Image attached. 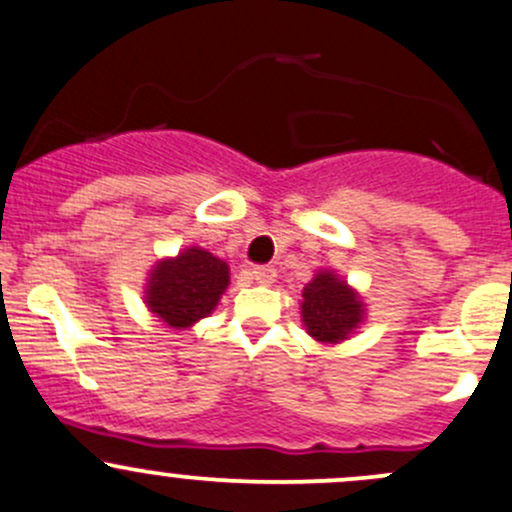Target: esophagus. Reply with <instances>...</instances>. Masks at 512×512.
<instances>
[{
	"label": "esophagus",
	"mask_w": 512,
	"mask_h": 512,
	"mask_svg": "<svg viewBox=\"0 0 512 512\" xmlns=\"http://www.w3.org/2000/svg\"><path fill=\"white\" fill-rule=\"evenodd\" d=\"M252 279L260 286H272L274 279H277V272L272 267H255L252 269Z\"/></svg>",
	"instance_id": "obj_1"
}]
</instances>
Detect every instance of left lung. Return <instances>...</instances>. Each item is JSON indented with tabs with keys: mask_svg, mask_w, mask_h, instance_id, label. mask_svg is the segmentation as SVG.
Listing matches in <instances>:
<instances>
[{
	"mask_svg": "<svg viewBox=\"0 0 512 512\" xmlns=\"http://www.w3.org/2000/svg\"><path fill=\"white\" fill-rule=\"evenodd\" d=\"M367 320V303L335 269H318L301 291V323L320 345L350 340Z\"/></svg>",
	"mask_w": 512,
	"mask_h": 512,
	"instance_id": "left-lung-1",
	"label": "left lung"
}]
</instances>
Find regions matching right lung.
Segmentation results:
<instances>
[{
  "label": "right lung",
  "instance_id": "add662e5",
  "mask_svg": "<svg viewBox=\"0 0 512 512\" xmlns=\"http://www.w3.org/2000/svg\"><path fill=\"white\" fill-rule=\"evenodd\" d=\"M230 284V267L199 245L162 257L145 277L143 303L167 328L187 330L216 311Z\"/></svg>",
  "mask_w": 512,
  "mask_h": 512
}]
</instances>
